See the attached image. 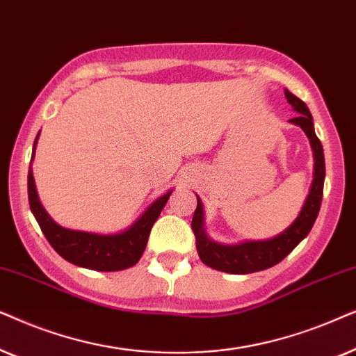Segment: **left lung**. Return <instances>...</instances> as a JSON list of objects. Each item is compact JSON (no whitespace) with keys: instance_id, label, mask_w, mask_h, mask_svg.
<instances>
[{"instance_id":"left-lung-1","label":"left lung","mask_w":356,"mask_h":356,"mask_svg":"<svg viewBox=\"0 0 356 356\" xmlns=\"http://www.w3.org/2000/svg\"><path fill=\"white\" fill-rule=\"evenodd\" d=\"M285 96L293 108L300 113V115L291 118L290 122L301 127L307 138H309L312 153H314V179H312L309 195H307L300 215L283 233L275 236L272 239L245 241V243L233 245L215 243V241L208 238L205 229H203V205L200 197L197 195V210L192 218V229L193 234H195L198 257L208 267L220 270V272L245 275L273 267V265L282 262L309 234L311 227L314 225L317 215H319L325 177L324 149H322L319 138L316 136L312 115L306 104L288 89H285Z\"/></svg>"}]
</instances>
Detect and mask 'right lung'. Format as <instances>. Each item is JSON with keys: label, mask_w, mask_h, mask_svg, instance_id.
I'll list each match as a JSON object with an SVG mask.
<instances>
[{"label": "right lung", "mask_w": 356, "mask_h": 356, "mask_svg": "<svg viewBox=\"0 0 356 356\" xmlns=\"http://www.w3.org/2000/svg\"><path fill=\"white\" fill-rule=\"evenodd\" d=\"M39 135L35 136L34 141L32 159H34ZM27 192H29L31 210L51 248L68 262L78 265V267L97 270V272H117V270L134 267L138 262L145 252L151 227L159 218L170 193H172V191L165 192L158 200L151 203L129 229L118 234H96L86 233V231L66 229L51 220L37 195L32 168H29V175H27Z\"/></svg>", "instance_id": "add662e5"}]
</instances>
